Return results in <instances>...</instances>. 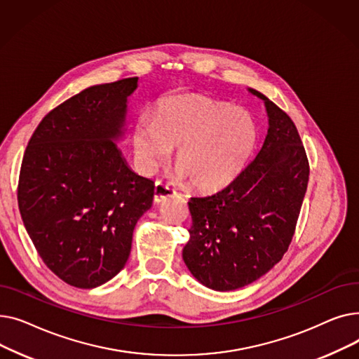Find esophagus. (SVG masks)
Masks as SVG:
<instances>
[{"label":"esophagus","instance_id":"esophagus-1","mask_svg":"<svg viewBox=\"0 0 359 359\" xmlns=\"http://www.w3.org/2000/svg\"><path fill=\"white\" fill-rule=\"evenodd\" d=\"M176 192L175 189H172L168 184H164V183H156V187H154V202L156 203H160L163 202L164 199L173 196Z\"/></svg>","mask_w":359,"mask_h":359}]
</instances>
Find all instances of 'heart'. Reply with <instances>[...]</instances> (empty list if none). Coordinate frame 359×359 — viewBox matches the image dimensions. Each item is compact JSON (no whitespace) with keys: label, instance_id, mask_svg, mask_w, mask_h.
<instances>
[{"label":"heart","instance_id":"1","mask_svg":"<svg viewBox=\"0 0 359 359\" xmlns=\"http://www.w3.org/2000/svg\"><path fill=\"white\" fill-rule=\"evenodd\" d=\"M257 142L250 113L199 94L164 99L153 121L141 118L132 130L138 168L153 175L177 148V175L203 192L230 186L248 165Z\"/></svg>","mask_w":359,"mask_h":359}]
</instances>
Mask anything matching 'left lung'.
Here are the masks:
<instances>
[{"label": "left lung", "instance_id": "left-lung-1", "mask_svg": "<svg viewBox=\"0 0 359 359\" xmlns=\"http://www.w3.org/2000/svg\"><path fill=\"white\" fill-rule=\"evenodd\" d=\"M268 134L256 158L224 191L191 198L192 227L184 265L215 291H234L268 273L288 250L309 183V160L298 130L257 90Z\"/></svg>", "mask_w": 359, "mask_h": 359}]
</instances>
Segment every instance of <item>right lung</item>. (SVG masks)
I'll return each instance as SVG.
<instances>
[{"label":"right lung","instance_id":"right-lung-1","mask_svg":"<svg viewBox=\"0 0 359 359\" xmlns=\"http://www.w3.org/2000/svg\"><path fill=\"white\" fill-rule=\"evenodd\" d=\"M138 79L91 86L36 128L18 179V210L45 265L67 284L91 290L126 265L154 183L128 165V99Z\"/></svg>","mask_w":359,"mask_h":359}]
</instances>
